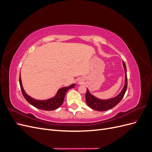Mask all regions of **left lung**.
<instances>
[{
    "instance_id": "obj_1",
    "label": "left lung",
    "mask_w": 152,
    "mask_h": 152,
    "mask_svg": "<svg viewBox=\"0 0 152 152\" xmlns=\"http://www.w3.org/2000/svg\"><path fill=\"white\" fill-rule=\"evenodd\" d=\"M123 65L125 69V85L121 93L119 94L116 97H115L112 99H109L107 100H102L96 98L94 97V96L91 94L89 93V90L87 89V92L86 94V101L87 104L89 106L90 108L92 109L97 110V111H106V110H108L111 109L113 107H115V106L120 103L122 99L123 98L124 94H125L127 87V70H126V64L124 62H123Z\"/></svg>"
}]
</instances>
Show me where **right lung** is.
Wrapping results in <instances>:
<instances>
[{
  "label": "right lung",
  "instance_id": "right-lung-1",
  "mask_svg": "<svg viewBox=\"0 0 152 152\" xmlns=\"http://www.w3.org/2000/svg\"><path fill=\"white\" fill-rule=\"evenodd\" d=\"M19 81H20V87H21L23 96H24V98H25V99L27 101V102H28L30 104H31L32 106H34V107H35V108H37L40 110H48V111H49V110H56L60 107L63 103L64 98H65V96L67 91L73 88V87L75 86V84H72L68 87H62V88L59 89L56 95L55 96L54 98H52L47 100L39 101V100H36L34 98H31L30 96H28L26 94L23 88L20 76Z\"/></svg>",
  "mask_w": 152,
  "mask_h": 152
}]
</instances>
